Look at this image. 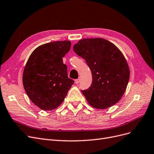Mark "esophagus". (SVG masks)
Wrapping results in <instances>:
<instances>
[{
	"mask_svg": "<svg viewBox=\"0 0 154 154\" xmlns=\"http://www.w3.org/2000/svg\"><path fill=\"white\" fill-rule=\"evenodd\" d=\"M79 82H80V79H75V83L76 84H78Z\"/></svg>",
	"mask_w": 154,
	"mask_h": 154,
	"instance_id": "1",
	"label": "esophagus"
}]
</instances>
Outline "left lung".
Instances as JSON below:
<instances>
[{"label": "left lung", "instance_id": "1", "mask_svg": "<svg viewBox=\"0 0 154 154\" xmlns=\"http://www.w3.org/2000/svg\"><path fill=\"white\" fill-rule=\"evenodd\" d=\"M73 49L86 60L92 73L91 85L82 90L88 103L100 109L117 103L126 91L129 79V66L121 51L102 38L80 40Z\"/></svg>", "mask_w": 154, "mask_h": 154}]
</instances>
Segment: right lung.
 <instances>
[{
  "instance_id": "add662e5",
  "label": "right lung",
  "mask_w": 154,
  "mask_h": 154,
  "mask_svg": "<svg viewBox=\"0 0 154 154\" xmlns=\"http://www.w3.org/2000/svg\"><path fill=\"white\" fill-rule=\"evenodd\" d=\"M71 42L55 41L40 45L28 58L23 74L24 89L30 100L43 110L59 106L74 81L69 79L63 58Z\"/></svg>"
}]
</instances>
